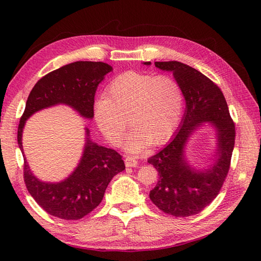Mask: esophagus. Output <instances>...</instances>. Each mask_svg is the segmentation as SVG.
I'll return each instance as SVG.
<instances>
[{
  "mask_svg": "<svg viewBox=\"0 0 261 261\" xmlns=\"http://www.w3.org/2000/svg\"><path fill=\"white\" fill-rule=\"evenodd\" d=\"M124 164L126 167H137L138 160L134 156H126L124 158Z\"/></svg>",
  "mask_w": 261,
  "mask_h": 261,
  "instance_id": "1",
  "label": "esophagus"
}]
</instances>
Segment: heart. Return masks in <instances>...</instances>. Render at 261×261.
<instances>
[{"label":"heart","mask_w":261,"mask_h":261,"mask_svg":"<svg viewBox=\"0 0 261 261\" xmlns=\"http://www.w3.org/2000/svg\"><path fill=\"white\" fill-rule=\"evenodd\" d=\"M184 94L174 77L139 71L116 76L105 90V97L94 105V116L105 138L119 145L127 126L132 130L125 141L126 150L141 151L148 143L160 145L178 126Z\"/></svg>","instance_id":"obj_1"}]
</instances>
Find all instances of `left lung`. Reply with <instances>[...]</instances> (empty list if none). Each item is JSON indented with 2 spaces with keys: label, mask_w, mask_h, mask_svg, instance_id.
I'll use <instances>...</instances> for the list:
<instances>
[{
  "label": "left lung",
  "mask_w": 261,
  "mask_h": 261,
  "mask_svg": "<svg viewBox=\"0 0 261 261\" xmlns=\"http://www.w3.org/2000/svg\"><path fill=\"white\" fill-rule=\"evenodd\" d=\"M154 66L173 71L181 86L186 110L173 140L148 159L159 176L149 197L164 213L185 218L202 212L220 193L230 169L236 127L222 91L208 77L175 60L154 62ZM204 121H212L217 127L218 159L208 170L199 172L187 164L184 148L191 132Z\"/></svg>",
  "instance_id": "1"
}]
</instances>
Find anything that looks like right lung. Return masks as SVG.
<instances>
[{
  "instance_id": "obj_1",
  "label": "right lung",
  "mask_w": 261,
  "mask_h": 261,
  "mask_svg": "<svg viewBox=\"0 0 261 261\" xmlns=\"http://www.w3.org/2000/svg\"><path fill=\"white\" fill-rule=\"evenodd\" d=\"M112 70L102 62H75L43 76L28 96L18 127V143L23 154V178L28 192L48 214L66 221L80 220L102 202L113 177L125 169L122 156L113 149L91 141L86 129L84 153L73 174L60 182H43L30 170L23 149L22 131L27 119L39 110L67 104L82 116H94V96L105 75Z\"/></svg>"
}]
</instances>
